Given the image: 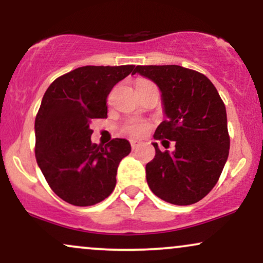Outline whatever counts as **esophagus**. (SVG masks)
<instances>
[{
  "label": "esophagus",
  "mask_w": 263,
  "mask_h": 263,
  "mask_svg": "<svg viewBox=\"0 0 263 263\" xmlns=\"http://www.w3.org/2000/svg\"><path fill=\"white\" fill-rule=\"evenodd\" d=\"M138 144H140V142H138V141H135V140H132V141H131V147H132V149H136V148H137Z\"/></svg>",
  "instance_id": "34e87169"
}]
</instances>
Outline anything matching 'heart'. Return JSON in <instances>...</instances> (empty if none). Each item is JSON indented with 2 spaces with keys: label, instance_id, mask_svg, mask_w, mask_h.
<instances>
[{
  "label": "heart",
  "instance_id": "heart-1",
  "mask_svg": "<svg viewBox=\"0 0 263 263\" xmlns=\"http://www.w3.org/2000/svg\"><path fill=\"white\" fill-rule=\"evenodd\" d=\"M144 83H149V81L141 80L138 84ZM147 128H148V123L141 119H129L122 126V131L126 135L131 136V137H140V136H142L147 131Z\"/></svg>",
  "mask_w": 263,
  "mask_h": 263
}]
</instances>
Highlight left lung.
Wrapping results in <instances>:
<instances>
[{"mask_svg": "<svg viewBox=\"0 0 263 263\" xmlns=\"http://www.w3.org/2000/svg\"><path fill=\"white\" fill-rule=\"evenodd\" d=\"M162 92L167 120L153 137L174 152L158 148L146 165L148 186L162 200L190 205L201 200L218 183L230 149L226 108L213 83L199 71L179 65H137ZM164 146V144H163Z\"/></svg>", "mask_w": 263, "mask_h": 263, "instance_id": "obj_1", "label": "left lung"}]
</instances>
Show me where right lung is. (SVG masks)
<instances>
[{"label": "right lung", "instance_id": "right-lung-1", "mask_svg": "<svg viewBox=\"0 0 263 263\" xmlns=\"http://www.w3.org/2000/svg\"><path fill=\"white\" fill-rule=\"evenodd\" d=\"M135 65H86L57 78L35 116V159L60 199L90 206L106 199L116 185L117 167L131 152L123 138L102 147L90 137L93 120L107 117V96Z\"/></svg>", "mask_w": 263, "mask_h": 263}]
</instances>
